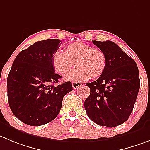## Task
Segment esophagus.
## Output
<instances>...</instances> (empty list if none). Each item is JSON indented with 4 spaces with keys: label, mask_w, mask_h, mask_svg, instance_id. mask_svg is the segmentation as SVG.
Returning <instances> with one entry per match:
<instances>
[{
    "label": "esophagus",
    "mask_w": 150,
    "mask_h": 150,
    "mask_svg": "<svg viewBox=\"0 0 150 150\" xmlns=\"http://www.w3.org/2000/svg\"><path fill=\"white\" fill-rule=\"evenodd\" d=\"M72 84V87H73V89H78L79 86H81L82 83H80V82H73Z\"/></svg>",
    "instance_id": "obj_1"
}]
</instances>
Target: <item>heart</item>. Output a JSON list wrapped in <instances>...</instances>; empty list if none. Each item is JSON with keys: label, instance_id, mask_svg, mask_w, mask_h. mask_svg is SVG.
I'll return each instance as SVG.
<instances>
[{"label": "heart", "instance_id": "heart-1", "mask_svg": "<svg viewBox=\"0 0 150 150\" xmlns=\"http://www.w3.org/2000/svg\"><path fill=\"white\" fill-rule=\"evenodd\" d=\"M65 50V52L58 50L54 53L52 64L56 72L62 75L67 74L74 64L76 65L77 68L67 75V80L85 81L103 74L107 59L100 49L93 48L83 42H75L67 46Z\"/></svg>", "mask_w": 150, "mask_h": 150}]
</instances>
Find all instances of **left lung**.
Instances as JSON below:
<instances>
[{
    "mask_svg": "<svg viewBox=\"0 0 150 150\" xmlns=\"http://www.w3.org/2000/svg\"><path fill=\"white\" fill-rule=\"evenodd\" d=\"M92 43L106 55V67L96 81L86 83L90 95L85 100L88 117L101 127H115L127 121L140 89L135 61L111 40Z\"/></svg>",
    "mask_w": 150,
    "mask_h": 150,
    "instance_id": "left-lung-1",
    "label": "left lung"
}]
</instances>
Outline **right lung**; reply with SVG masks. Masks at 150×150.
<instances>
[{"label":"right lung","mask_w":150,"mask_h":150,"mask_svg":"<svg viewBox=\"0 0 150 150\" xmlns=\"http://www.w3.org/2000/svg\"><path fill=\"white\" fill-rule=\"evenodd\" d=\"M58 39L33 43L17 55L7 78L9 105L24 124L40 126L54 120L63 98L72 90V83L54 86L61 75L54 72L52 57L61 46Z\"/></svg>","instance_id":"right-lung-1"}]
</instances>
